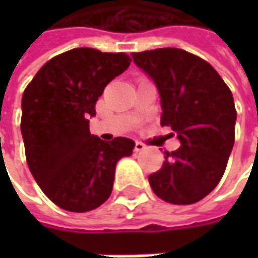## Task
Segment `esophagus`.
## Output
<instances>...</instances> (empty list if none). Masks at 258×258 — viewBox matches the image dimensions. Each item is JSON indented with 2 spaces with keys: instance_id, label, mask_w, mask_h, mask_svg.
<instances>
[{
  "instance_id": "34e87169",
  "label": "esophagus",
  "mask_w": 258,
  "mask_h": 258,
  "mask_svg": "<svg viewBox=\"0 0 258 258\" xmlns=\"http://www.w3.org/2000/svg\"><path fill=\"white\" fill-rule=\"evenodd\" d=\"M145 149H146V146H145L142 142H138V141L135 142V151H136V152H142Z\"/></svg>"
}]
</instances>
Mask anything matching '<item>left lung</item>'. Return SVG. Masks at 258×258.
Segmentation results:
<instances>
[{
    "label": "left lung",
    "instance_id": "8db88e82",
    "mask_svg": "<svg viewBox=\"0 0 258 258\" xmlns=\"http://www.w3.org/2000/svg\"><path fill=\"white\" fill-rule=\"evenodd\" d=\"M132 57L158 87L161 124L169 126L181 142L176 151L165 152L162 168L149 175L151 188L166 203H198L221 181L234 146L233 93L213 66L181 48Z\"/></svg>",
    "mask_w": 258,
    "mask_h": 258
}]
</instances>
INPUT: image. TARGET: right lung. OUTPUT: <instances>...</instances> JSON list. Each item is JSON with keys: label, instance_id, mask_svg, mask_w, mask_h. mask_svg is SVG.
<instances>
[{"label": "right lung", "instance_id": "1", "mask_svg": "<svg viewBox=\"0 0 258 258\" xmlns=\"http://www.w3.org/2000/svg\"><path fill=\"white\" fill-rule=\"evenodd\" d=\"M126 53L73 48L48 60L25 87L21 134L35 182L66 211L86 213L110 197L114 169L135 142L90 135L89 117L104 87L131 64Z\"/></svg>", "mask_w": 258, "mask_h": 258}]
</instances>
